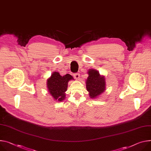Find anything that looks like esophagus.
<instances>
[{
    "label": "esophagus",
    "mask_w": 151,
    "mask_h": 151,
    "mask_svg": "<svg viewBox=\"0 0 151 151\" xmlns=\"http://www.w3.org/2000/svg\"><path fill=\"white\" fill-rule=\"evenodd\" d=\"M74 78L76 79H79V78H80V74L78 73H75L74 74Z\"/></svg>",
    "instance_id": "34e87169"
}]
</instances>
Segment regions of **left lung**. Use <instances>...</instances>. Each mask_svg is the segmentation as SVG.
<instances>
[{"instance_id":"1","label":"left lung","mask_w":151,"mask_h":151,"mask_svg":"<svg viewBox=\"0 0 151 151\" xmlns=\"http://www.w3.org/2000/svg\"><path fill=\"white\" fill-rule=\"evenodd\" d=\"M88 77L86 80V88L91 98H96L105 90V79L95 69L88 72Z\"/></svg>"}]
</instances>
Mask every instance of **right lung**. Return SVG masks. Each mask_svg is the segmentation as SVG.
Segmentation results:
<instances>
[{
    "instance_id": "right-lung-1",
    "label": "right lung",
    "mask_w": 151,
    "mask_h": 151,
    "mask_svg": "<svg viewBox=\"0 0 151 151\" xmlns=\"http://www.w3.org/2000/svg\"><path fill=\"white\" fill-rule=\"evenodd\" d=\"M74 79L69 74L61 76L58 72H55L51 76L47 79V87L48 91L53 99L58 102H62L65 99L68 81Z\"/></svg>"
}]
</instances>
